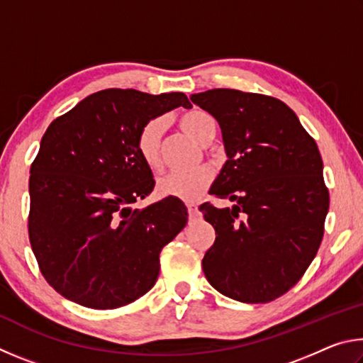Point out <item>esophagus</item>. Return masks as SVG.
<instances>
[{
  "instance_id": "34e87169",
  "label": "esophagus",
  "mask_w": 363,
  "mask_h": 363,
  "mask_svg": "<svg viewBox=\"0 0 363 363\" xmlns=\"http://www.w3.org/2000/svg\"><path fill=\"white\" fill-rule=\"evenodd\" d=\"M187 211H189V219L190 220L196 218V206L194 203H187Z\"/></svg>"
}]
</instances>
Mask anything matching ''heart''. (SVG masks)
Returning <instances> with one entry per match:
<instances>
[{
	"label": "heart",
	"instance_id": "obj_1",
	"mask_svg": "<svg viewBox=\"0 0 363 363\" xmlns=\"http://www.w3.org/2000/svg\"><path fill=\"white\" fill-rule=\"evenodd\" d=\"M179 125L189 136L201 144H206L214 133L216 123L205 110L194 108L179 116ZM163 120L152 118L140 126L136 136V149L144 163L152 169L160 168V144L163 136ZM213 181V171L208 167H199L190 171H173L158 179V192L164 196H177L181 200H195L205 192Z\"/></svg>",
	"mask_w": 363,
	"mask_h": 363
}]
</instances>
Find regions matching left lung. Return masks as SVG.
Segmentation results:
<instances>
[{"label":"left lung","instance_id":"8db88e82","mask_svg":"<svg viewBox=\"0 0 363 363\" xmlns=\"http://www.w3.org/2000/svg\"><path fill=\"white\" fill-rule=\"evenodd\" d=\"M218 120L227 162L203 203L216 230L201 261L206 280L242 303H269L303 277L320 247L330 206L315 140L279 99L238 89L190 96Z\"/></svg>","mask_w":363,"mask_h":363}]
</instances>
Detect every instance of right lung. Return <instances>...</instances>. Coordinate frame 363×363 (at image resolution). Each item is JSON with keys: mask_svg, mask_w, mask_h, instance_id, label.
Here are the masks:
<instances>
[{"mask_svg": "<svg viewBox=\"0 0 363 363\" xmlns=\"http://www.w3.org/2000/svg\"><path fill=\"white\" fill-rule=\"evenodd\" d=\"M184 93L104 89L54 120L30 168L28 238L43 277L91 309L133 303L155 285L160 253L187 224L176 196L133 210L155 181L136 149L140 126Z\"/></svg>", "mask_w": 363, "mask_h": 363, "instance_id": "obj_1", "label": "right lung"}]
</instances>
